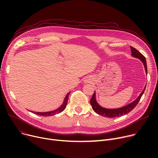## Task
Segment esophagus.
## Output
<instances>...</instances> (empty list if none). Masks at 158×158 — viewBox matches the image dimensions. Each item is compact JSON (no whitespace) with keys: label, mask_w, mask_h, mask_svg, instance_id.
I'll return each mask as SVG.
<instances>
[{"label":"esophagus","mask_w":158,"mask_h":158,"mask_svg":"<svg viewBox=\"0 0 158 158\" xmlns=\"http://www.w3.org/2000/svg\"><path fill=\"white\" fill-rule=\"evenodd\" d=\"M85 82H86V83H87V82H90L89 80H85Z\"/></svg>","instance_id":"1"}]
</instances>
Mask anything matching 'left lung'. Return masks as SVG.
I'll list each match as a JSON object with an SVG mask.
<instances>
[{
  "mask_svg": "<svg viewBox=\"0 0 158 158\" xmlns=\"http://www.w3.org/2000/svg\"><path fill=\"white\" fill-rule=\"evenodd\" d=\"M131 50V56L134 57L138 58L141 61H142L144 65L145 72L147 75V63H146V60L145 57L141 54L138 51L136 48L132 47H130ZM145 86L143 90L142 91V92L139 94V95L138 97V98L136 99L135 101H134L132 102L123 106L122 107H119V108H115V109H107L105 108V107H103L101 106L98 104V102L96 101V95H95V91L94 92V94L91 98L90 100V104L91 106L92 107V109L94 111L97 113V114H100L101 116H103V117H107V118H114V117H121V116L127 114L129 113L132 110H133L138 102L139 101L141 97H142V95L144 93V91L145 89Z\"/></svg>",
  "mask_w": 158,
  "mask_h": 158,
  "instance_id": "obj_1",
  "label": "left lung"
}]
</instances>
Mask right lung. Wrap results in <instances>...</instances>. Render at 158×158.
Masks as SVG:
<instances>
[{
    "label": "right lung",
    "instance_id": "1",
    "mask_svg": "<svg viewBox=\"0 0 158 158\" xmlns=\"http://www.w3.org/2000/svg\"><path fill=\"white\" fill-rule=\"evenodd\" d=\"M70 92H69L67 94H66L64 99V101L63 102V104H61V106L59 107V108H57L54 111H48V112H33V111H31L32 113H34L35 114H36L38 115H40V116H44V117H49V116H52V115H54L56 114H57V113H60L61 112H62L64 108L66 106V104H67V102H68V98H69V95L70 94Z\"/></svg>",
    "mask_w": 158,
    "mask_h": 158
}]
</instances>
